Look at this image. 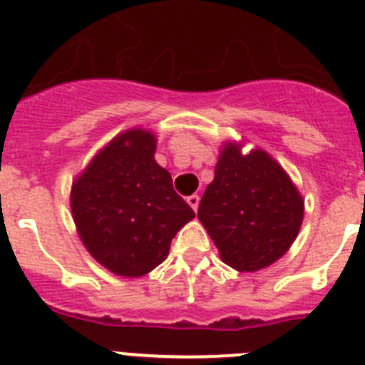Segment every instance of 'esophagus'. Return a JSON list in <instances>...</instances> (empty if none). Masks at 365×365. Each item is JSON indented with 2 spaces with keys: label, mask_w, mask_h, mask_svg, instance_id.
Wrapping results in <instances>:
<instances>
[{
  "label": "esophagus",
  "mask_w": 365,
  "mask_h": 365,
  "mask_svg": "<svg viewBox=\"0 0 365 365\" xmlns=\"http://www.w3.org/2000/svg\"><path fill=\"white\" fill-rule=\"evenodd\" d=\"M187 203H189V205L192 207V210H198V205H200V196H198V194H190L189 198H187Z\"/></svg>",
  "instance_id": "34e87169"
}]
</instances>
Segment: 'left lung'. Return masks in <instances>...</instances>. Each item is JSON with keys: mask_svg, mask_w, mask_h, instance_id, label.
Segmentation results:
<instances>
[{"mask_svg": "<svg viewBox=\"0 0 365 365\" xmlns=\"http://www.w3.org/2000/svg\"><path fill=\"white\" fill-rule=\"evenodd\" d=\"M302 216V196L270 155L225 145L198 207L225 264L240 272L270 267L292 247Z\"/></svg>", "mask_w": 365, "mask_h": 365, "instance_id": "obj_1", "label": "left lung"}]
</instances>
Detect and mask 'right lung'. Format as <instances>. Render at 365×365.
Segmentation results:
<instances>
[{
	"instance_id": "right-lung-1",
	"label": "right lung",
	"mask_w": 365,
	"mask_h": 365,
	"mask_svg": "<svg viewBox=\"0 0 365 365\" xmlns=\"http://www.w3.org/2000/svg\"><path fill=\"white\" fill-rule=\"evenodd\" d=\"M155 149L151 131L120 133L71 187V214L84 247L124 277H142L163 263L173 237L196 216L156 163Z\"/></svg>"
}]
</instances>
